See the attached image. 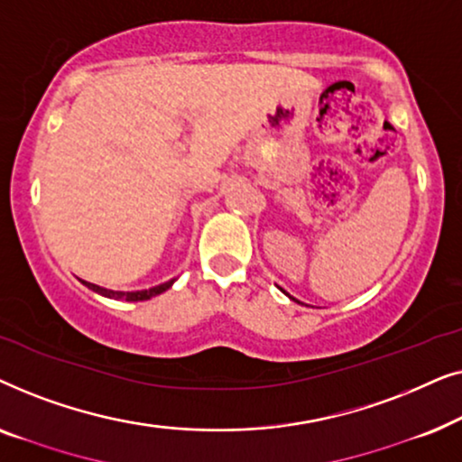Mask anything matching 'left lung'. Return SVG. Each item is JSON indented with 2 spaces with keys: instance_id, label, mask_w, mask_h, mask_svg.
Returning a JSON list of instances; mask_svg holds the SVG:
<instances>
[{
  "instance_id": "left-lung-1",
  "label": "left lung",
  "mask_w": 462,
  "mask_h": 462,
  "mask_svg": "<svg viewBox=\"0 0 462 462\" xmlns=\"http://www.w3.org/2000/svg\"><path fill=\"white\" fill-rule=\"evenodd\" d=\"M290 296V294H288ZM290 299H292V296H290ZM292 300H296V299H292Z\"/></svg>"
}]
</instances>
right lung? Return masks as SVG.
<instances>
[{"mask_svg": "<svg viewBox=\"0 0 462 462\" xmlns=\"http://www.w3.org/2000/svg\"><path fill=\"white\" fill-rule=\"evenodd\" d=\"M88 288L94 290V292H98L100 296H106V299H116V300H149L153 299V296L166 292V290L172 286L174 280H170L166 283H160V286L155 288H149V290H138V292H119V290H106V288H100L97 283H90V282H84Z\"/></svg>", "mask_w": 462, "mask_h": 462, "instance_id": "add662e5", "label": "right lung"}]
</instances>
